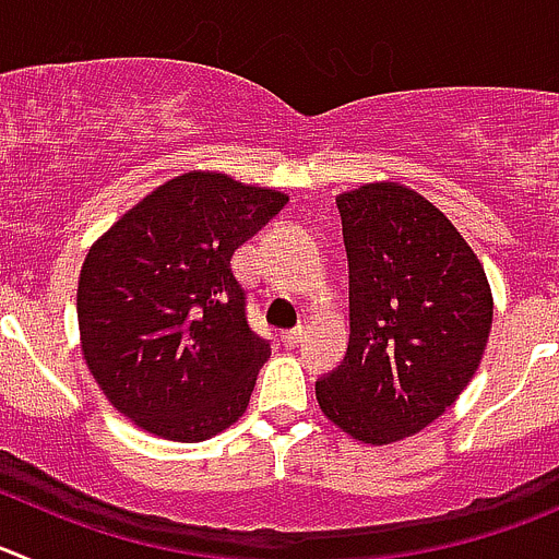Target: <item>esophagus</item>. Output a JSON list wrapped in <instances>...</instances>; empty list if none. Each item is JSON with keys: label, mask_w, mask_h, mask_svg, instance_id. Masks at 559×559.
<instances>
[{"label": "esophagus", "mask_w": 559, "mask_h": 559, "mask_svg": "<svg viewBox=\"0 0 559 559\" xmlns=\"http://www.w3.org/2000/svg\"><path fill=\"white\" fill-rule=\"evenodd\" d=\"M304 338H306V328L304 325H297V328H292V331L284 333L286 347H297V344L304 342Z\"/></svg>", "instance_id": "34e87169"}]
</instances>
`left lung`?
Listing matches in <instances>:
<instances>
[{
  "label": "left lung",
  "mask_w": 559,
  "mask_h": 559,
  "mask_svg": "<svg viewBox=\"0 0 559 559\" xmlns=\"http://www.w3.org/2000/svg\"><path fill=\"white\" fill-rule=\"evenodd\" d=\"M350 267V344L317 380L322 414L364 444L436 421L479 367L493 300L466 239L394 181L336 198Z\"/></svg>",
  "instance_id": "8db88e82"
}]
</instances>
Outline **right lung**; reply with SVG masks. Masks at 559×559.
Here are the masks:
<instances>
[{"mask_svg":"<svg viewBox=\"0 0 559 559\" xmlns=\"http://www.w3.org/2000/svg\"><path fill=\"white\" fill-rule=\"evenodd\" d=\"M289 198L226 174L176 176L91 248L76 317L109 403L168 441H206L248 408L270 342L248 325L231 255Z\"/></svg>","mask_w":559,"mask_h":559,"instance_id":"obj_1","label":"right lung"}]
</instances>
